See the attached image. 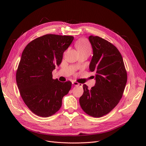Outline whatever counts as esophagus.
Segmentation results:
<instances>
[{"label":"esophagus","instance_id":"esophagus-1","mask_svg":"<svg viewBox=\"0 0 146 146\" xmlns=\"http://www.w3.org/2000/svg\"><path fill=\"white\" fill-rule=\"evenodd\" d=\"M72 83L73 84V85H74V86H80V87L82 86V84L79 83H78L77 82H73Z\"/></svg>","mask_w":146,"mask_h":146}]
</instances>
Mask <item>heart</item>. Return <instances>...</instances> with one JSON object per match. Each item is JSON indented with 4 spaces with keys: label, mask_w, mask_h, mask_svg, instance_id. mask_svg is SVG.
I'll use <instances>...</instances> for the list:
<instances>
[{
    "label": "heart",
    "mask_w": 146,
    "mask_h": 146,
    "mask_svg": "<svg viewBox=\"0 0 146 146\" xmlns=\"http://www.w3.org/2000/svg\"><path fill=\"white\" fill-rule=\"evenodd\" d=\"M76 47L79 53L85 51H90L91 50L89 44L86 40L84 39H81L78 41L76 44Z\"/></svg>",
    "instance_id": "obj_1"
}]
</instances>
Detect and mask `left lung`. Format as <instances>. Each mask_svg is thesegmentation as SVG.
Wrapping results in <instances>:
<instances>
[{
  "label": "left lung",
  "instance_id": "left-lung-1",
  "mask_svg": "<svg viewBox=\"0 0 146 146\" xmlns=\"http://www.w3.org/2000/svg\"><path fill=\"white\" fill-rule=\"evenodd\" d=\"M93 56L90 72H95L96 83L90 89L83 85L79 99L81 108L93 117H101L111 112L123 95L127 74L123 59L115 46L103 38L90 35Z\"/></svg>",
  "mask_w": 146,
  "mask_h": 146
}]
</instances>
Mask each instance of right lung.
Wrapping results in <instances>:
<instances>
[{
	"label": "right lung",
	"instance_id": "add662e5",
	"mask_svg": "<svg viewBox=\"0 0 146 146\" xmlns=\"http://www.w3.org/2000/svg\"><path fill=\"white\" fill-rule=\"evenodd\" d=\"M73 39V36L47 34L30 42L22 53L16 73L18 88L28 108L38 116L56 113L71 89L70 81L53 79L52 72L61 63Z\"/></svg>",
	"mask_w": 146,
	"mask_h": 146
}]
</instances>
